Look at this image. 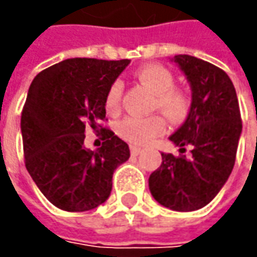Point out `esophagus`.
<instances>
[{"label":"esophagus","instance_id":"obj_1","mask_svg":"<svg viewBox=\"0 0 257 257\" xmlns=\"http://www.w3.org/2000/svg\"><path fill=\"white\" fill-rule=\"evenodd\" d=\"M130 152L133 156H139V154L142 153V147H137V146H132L130 147Z\"/></svg>","mask_w":257,"mask_h":257}]
</instances>
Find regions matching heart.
Here are the masks:
<instances>
[{
    "instance_id": "heart-1",
    "label": "heart",
    "mask_w": 257,
    "mask_h": 257,
    "mask_svg": "<svg viewBox=\"0 0 257 257\" xmlns=\"http://www.w3.org/2000/svg\"><path fill=\"white\" fill-rule=\"evenodd\" d=\"M137 78L156 94L154 108L162 110L173 121H182L190 111V97L182 88L174 87L173 73L160 64H149L137 71ZM123 84L115 80L105 95V108L110 114L120 111ZM118 134L132 144H149L166 132V120L156 114L150 117H127L117 127Z\"/></svg>"
}]
</instances>
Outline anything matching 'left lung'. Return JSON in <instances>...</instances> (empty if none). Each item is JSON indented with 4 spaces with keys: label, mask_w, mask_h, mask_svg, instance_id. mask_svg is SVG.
I'll return each instance as SVG.
<instances>
[{
    "label": "left lung",
    "mask_w": 257,
    "mask_h": 257,
    "mask_svg": "<svg viewBox=\"0 0 257 257\" xmlns=\"http://www.w3.org/2000/svg\"><path fill=\"white\" fill-rule=\"evenodd\" d=\"M192 88L186 121L169 137L192 157L162 153L160 167L150 174L149 189L162 206L193 212L212 202L233 170L242 120L232 80L219 67L193 55L172 58Z\"/></svg>",
    "instance_id": "left-lung-1"
}]
</instances>
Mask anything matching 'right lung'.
<instances>
[{"mask_svg": "<svg viewBox=\"0 0 257 257\" xmlns=\"http://www.w3.org/2000/svg\"><path fill=\"white\" fill-rule=\"evenodd\" d=\"M130 60L68 58L35 75L21 114L25 167L40 192L65 212H85L104 203L114 170L128 160L125 142L104 132L95 152L85 130L105 118V95Z\"/></svg>", "mask_w": 257, "mask_h": 257, "instance_id": "1", "label": "right lung"}]
</instances>
